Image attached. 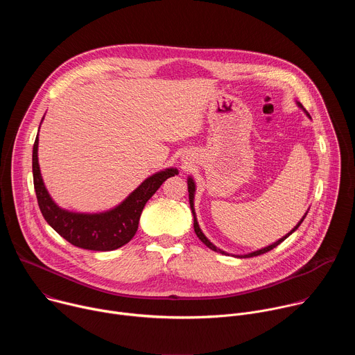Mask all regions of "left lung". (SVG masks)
Segmentation results:
<instances>
[{"label":"left lung","mask_w":355,"mask_h":355,"mask_svg":"<svg viewBox=\"0 0 355 355\" xmlns=\"http://www.w3.org/2000/svg\"><path fill=\"white\" fill-rule=\"evenodd\" d=\"M297 105L300 107V108H303L299 103H297ZM306 115L311 118V115L306 112ZM188 192H189V205H191V211H192V215H193V230H195V233H196V236L199 237V240L204 243L207 247H209L211 250H214V251H218V252H222V254H225V256H229L227 252H225V251H222L220 248H218L216 245H214L207 237H205V234L202 233V230L199 229V225H198V220H196V216H195V209H193V193H195V182H193V180L192 178H188ZM306 215L308 214H305V216H303L300 220H299V223L288 233V234H285L282 239H279L278 241H275L274 244H270L268 247H264V248H261V250H257V251H252V252H248V254H244V256H234V257H239V259H248V257H256V256H261V254H264V252H267V251H270V250H272V248H275L278 244H281L286 237H289L299 226H300V223L303 222V219L306 218Z\"/></svg>","instance_id":"8db88e82"}]
</instances>
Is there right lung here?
Returning a JSON list of instances; mask_svg holds the SVG:
<instances>
[{"label":"right lung","mask_w":355,"mask_h":355,"mask_svg":"<svg viewBox=\"0 0 355 355\" xmlns=\"http://www.w3.org/2000/svg\"><path fill=\"white\" fill-rule=\"evenodd\" d=\"M37 144L39 139L36 136L32 151V171L40 212L44 220L63 239L85 250L111 251L129 243L137 232L139 219L146 202L167 178L178 174L177 168H167L166 171L153 174L144 180L121 205L108 212L74 214L59 208L47 193L37 163Z\"/></svg>","instance_id":"add662e5"}]
</instances>
